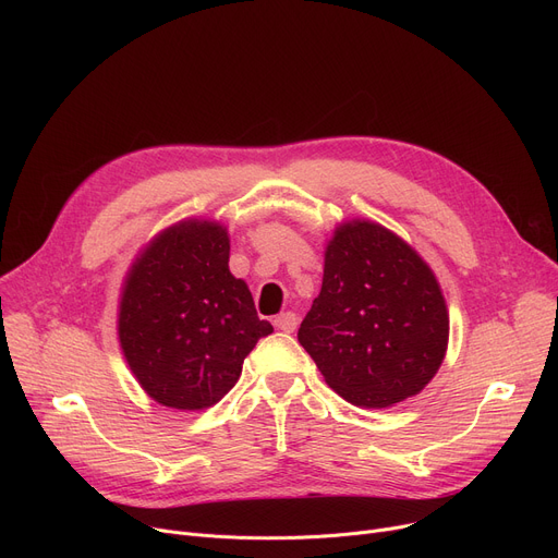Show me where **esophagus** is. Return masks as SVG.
Here are the masks:
<instances>
[{"label":"esophagus","instance_id":"34e87169","mask_svg":"<svg viewBox=\"0 0 558 558\" xmlns=\"http://www.w3.org/2000/svg\"><path fill=\"white\" fill-rule=\"evenodd\" d=\"M274 326L282 332H294L299 328V316L294 312H282L274 318Z\"/></svg>","mask_w":558,"mask_h":558}]
</instances>
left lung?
<instances>
[{
  "mask_svg": "<svg viewBox=\"0 0 558 558\" xmlns=\"http://www.w3.org/2000/svg\"><path fill=\"white\" fill-rule=\"evenodd\" d=\"M450 318L427 262L375 221L335 228L324 284L299 341L330 389L366 409L421 393L448 350Z\"/></svg>",
  "mask_w": 558,
  "mask_h": 558,
  "instance_id": "8db88e82",
  "label": "left lung"
}]
</instances>
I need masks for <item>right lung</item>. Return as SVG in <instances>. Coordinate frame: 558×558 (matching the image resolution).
I'll use <instances>...</instances> for the list:
<instances>
[{
  "label": "right lung",
  "instance_id": "right-lung-1",
  "mask_svg": "<svg viewBox=\"0 0 558 558\" xmlns=\"http://www.w3.org/2000/svg\"><path fill=\"white\" fill-rule=\"evenodd\" d=\"M228 257L221 223L185 219L156 234L126 274L122 353L140 387L165 407L198 412L219 402L255 343L274 332Z\"/></svg>",
  "mask_w": 558,
  "mask_h": 558
}]
</instances>
